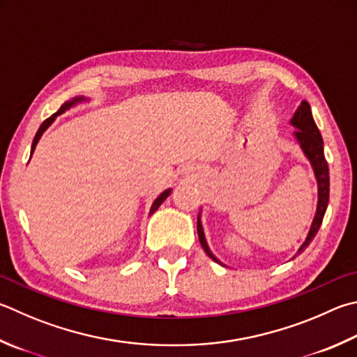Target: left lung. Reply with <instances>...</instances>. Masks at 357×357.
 <instances>
[{
  "label": "left lung",
  "instance_id": "1",
  "mask_svg": "<svg viewBox=\"0 0 357 357\" xmlns=\"http://www.w3.org/2000/svg\"><path fill=\"white\" fill-rule=\"evenodd\" d=\"M290 125L294 126L296 131H294V139L298 144V146L301 148V151L304 154V158L309 160L310 167H312L314 176L317 181V193H319V199H317V209H315V215L312 220V225H310L309 232L306 238H304L303 245L298 248L295 252V256L291 259H295L296 256H300L301 252L307 248L309 243L314 241V237L317 232H319L323 217H325V212L328 209V201H329V168L325 159V151H323V139L321 134L317 128L312 111H310V106L306 100H303L300 102V106L296 107V111L294 116L290 119ZM201 217H203V209H199L198 218H197V231H198V238L199 243L203 246V250L206 251V255L209 256L213 262H217L220 265H226L220 261V259L213 255L211 251L209 245H207V238L204 234V228H203V222H201Z\"/></svg>",
  "mask_w": 357,
  "mask_h": 357
}]
</instances>
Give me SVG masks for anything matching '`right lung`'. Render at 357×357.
Returning <instances> with one entry per match:
<instances>
[{
	"label": "right lung",
	"mask_w": 357,
	"mask_h": 357,
	"mask_svg": "<svg viewBox=\"0 0 357 357\" xmlns=\"http://www.w3.org/2000/svg\"><path fill=\"white\" fill-rule=\"evenodd\" d=\"M90 101V98H86V96H75V98H71V100H68V101H66L63 102V105L61 106V109L59 111H57L56 114H53L50 116L48 120H45L42 125H40V128H38V131H37V134H36V137H34V140H32V146H31V158H32V154H34V151H36V146H37V144H38V140L42 139V135H43V132L47 131V129L53 125L54 123V120H56V116H59V115H62L63 112H67V111H70L71 107H75V106H77V105H82V102H89ZM170 193H172V189H167V190H164L160 193V195L153 201V204H151V207H150V213H148V215H153L154 212H156L158 209H159V206L164 203V201L170 197Z\"/></svg>",
	"instance_id": "right-lung-1"
}]
</instances>
